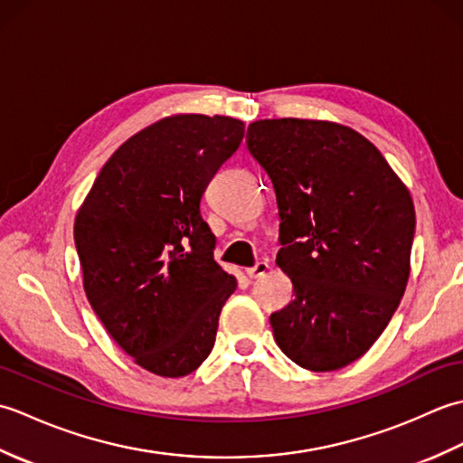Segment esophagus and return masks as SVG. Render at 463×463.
I'll return each instance as SVG.
<instances>
[{
	"instance_id": "obj_1",
	"label": "esophagus",
	"mask_w": 463,
	"mask_h": 463,
	"mask_svg": "<svg viewBox=\"0 0 463 463\" xmlns=\"http://www.w3.org/2000/svg\"><path fill=\"white\" fill-rule=\"evenodd\" d=\"M267 272H269V262H267V260H260V262L254 264L252 269H247L249 279H260V277H264V274H267Z\"/></svg>"
}]
</instances>
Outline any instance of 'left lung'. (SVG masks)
Here are the masks:
<instances>
[{
	"label": "left lung",
	"mask_w": 463,
	"mask_h": 463,
	"mask_svg": "<svg viewBox=\"0 0 463 463\" xmlns=\"http://www.w3.org/2000/svg\"><path fill=\"white\" fill-rule=\"evenodd\" d=\"M247 149L277 193V264L294 290L270 317L274 340L307 370L348 366L404 297L416 231L410 191L366 137L338 123L254 121Z\"/></svg>",
	"instance_id": "1"
}]
</instances>
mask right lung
Here are the masks:
<instances>
[{"label": "right lung", "mask_w": 463, "mask_h": 463, "mask_svg": "<svg viewBox=\"0 0 463 463\" xmlns=\"http://www.w3.org/2000/svg\"><path fill=\"white\" fill-rule=\"evenodd\" d=\"M242 137L244 123L222 115L156 121L111 155L75 216L87 300L111 338L156 376L201 366L237 288L213 259L201 196Z\"/></svg>", "instance_id": "add662e5"}]
</instances>
